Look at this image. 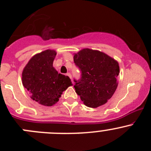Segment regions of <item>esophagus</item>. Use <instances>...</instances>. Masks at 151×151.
I'll return each instance as SVG.
<instances>
[{
	"mask_svg": "<svg viewBox=\"0 0 151 151\" xmlns=\"http://www.w3.org/2000/svg\"><path fill=\"white\" fill-rule=\"evenodd\" d=\"M66 75H67V76H68V77H69L70 78H71V79H72V77H71V73H69V72L67 73ZM72 83H73V81H72Z\"/></svg>",
	"mask_w": 151,
	"mask_h": 151,
	"instance_id": "obj_1",
	"label": "esophagus"
}]
</instances>
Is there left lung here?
<instances>
[{
    "label": "left lung",
    "instance_id": "obj_1",
    "mask_svg": "<svg viewBox=\"0 0 151 151\" xmlns=\"http://www.w3.org/2000/svg\"><path fill=\"white\" fill-rule=\"evenodd\" d=\"M80 79H74L75 91L87 106L96 108L104 104L115 93L120 72L118 63L104 52L83 49L74 55Z\"/></svg>",
    "mask_w": 151,
    "mask_h": 151
}]
</instances>
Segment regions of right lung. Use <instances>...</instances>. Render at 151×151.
<instances>
[{"mask_svg":"<svg viewBox=\"0 0 151 151\" xmlns=\"http://www.w3.org/2000/svg\"><path fill=\"white\" fill-rule=\"evenodd\" d=\"M55 55V51L51 50L35 55L22 71L23 86L32 99L45 106L55 104L62 92L72 85L68 76L58 74L52 66Z\"/></svg>","mask_w":151,"mask_h":151,"instance_id":"right-lung-1","label":"right lung"}]
</instances>
